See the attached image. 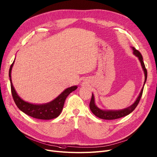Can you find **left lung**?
<instances>
[{"label":"left lung","instance_id":"obj_1","mask_svg":"<svg viewBox=\"0 0 157 157\" xmlns=\"http://www.w3.org/2000/svg\"><path fill=\"white\" fill-rule=\"evenodd\" d=\"M133 51V54L135 55L138 57L141 66L143 69V71L144 72V75H145V81H144V84L146 81L147 79V70L145 67V65L144 62H143V58L142 56L141 55L140 52L136 49L134 47H132ZM144 86H143L142 90L140 92V94L138 96V98L136 99V101L134 102V103L131 105L130 106H129L126 108L124 109H122V110H101L99 109L96 105L95 104V99H94V96L93 94H92V98H91V100L90 102V110L92 111V112L95 115V116H97L98 117L102 119H106V120H113V119H117L122 117H124L126 115L129 114L130 113H132L135 109V108L137 107V106L138 105L140 99L141 98V96L142 95V92H143V89H144Z\"/></svg>","mask_w":157,"mask_h":157}]
</instances>
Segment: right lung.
I'll return each instance as SVG.
<instances>
[{
	"label": "right lung",
	"instance_id": "1",
	"mask_svg": "<svg viewBox=\"0 0 157 157\" xmlns=\"http://www.w3.org/2000/svg\"><path fill=\"white\" fill-rule=\"evenodd\" d=\"M14 62L15 60L13 61V63L11 65L9 71V77L11 83L12 96L17 107L22 112L33 118L44 120H49L58 117L63 110V107L67 97L72 92L76 90L78 86H72L71 87L67 88L62 94H59L56 99H54L53 101L49 102V103L42 105L29 103L28 102L24 101L18 96V95L16 92L12 84L11 73Z\"/></svg>",
	"mask_w": 157,
	"mask_h": 157
}]
</instances>
